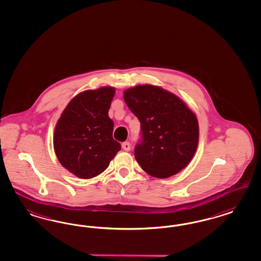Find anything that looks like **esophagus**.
<instances>
[{
	"label": "esophagus",
	"instance_id": "34e87169",
	"mask_svg": "<svg viewBox=\"0 0 261 261\" xmlns=\"http://www.w3.org/2000/svg\"><path fill=\"white\" fill-rule=\"evenodd\" d=\"M122 148L125 150V151H129V149H130V144H129V142H123L122 143Z\"/></svg>",
	"mask_w": 261,
	"mask_h": 261
}]
</instances>
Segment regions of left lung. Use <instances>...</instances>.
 Returning a JSON list of instances; mask_svg holds the SVG:
<instances>
[{
  "label": "left lung",
  "mask_w": 261,
  "mask_h": 261,
  "mask_svg": "<svg viewBox=\"0 0 261 261\" xmlns=\"http://www.w3.org/2000/svg\"><path fill=\"white\" fill-rule=\"evenodd\" d=\"M124 99L141 125L136 162L155 178L180 172L197 149L199 126L195 114L173 93L150 84L126 89Z\"/></svg>",
  "instance_id": "8db88e82"
}]
</instances>
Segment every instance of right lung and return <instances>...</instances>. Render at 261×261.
Returning <instances> with one entry per match:
<instances>
[{
  "mask_svg": "<svg viewBox=\"0 0 261 261\" xmlns=\"http://www.w3.org/2000/svg\"><path fill=\"white\" fill-rule=\"evenodd\" d=\"M115 88L87 90L73 97L55 126L53 146L60 164L81 179L102 173L121 150L113 139L108 110Z\"/></svg>",
  "mask_w": 261,
  "mask_h": 261,
  "instance_id": "add662e5",
  "label": "right lung"
}]
</instances>
